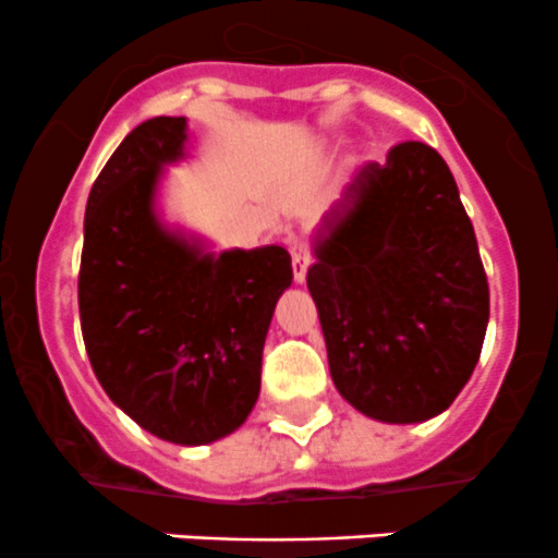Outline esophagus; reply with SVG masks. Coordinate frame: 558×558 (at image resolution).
I'll return each instance as SVG.
<instances>
[{"mask_svg":"<svg viewBox=\"0 0 558 558\" xmlns=\"http://www.w3.org/2000/svg\"><path fill=\"white\" fill-rule=\"evenodd\" d=\"M311 262H313L311 245H307L305 240H294V243H291V267H294L296 283H305L307 267H311Z\"/></svg>","mask_w":558,"mask_h":558,"instance_id":"obj_1","label":"esophagus"}]
</instances>
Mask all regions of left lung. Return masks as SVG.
Segmentation results:
<instances>
[{
  "label": "left lung",
  "mask_w": 558,
  "mask_h": 558,
  "mask_svg": "<svg viewBox=\"0 0 558 558\" xmlns=\"http://www.w3.org/2000/svg\"><path fill=\"white\" fill-rule=\"evenodd\" d=\"M307 289L342 399L386 424L451 408L481 359L488 280L448 165L426 143L369 161L326 213Z\"/></svg>",
  "instance_id": "8db88e82"
}]
</instances>
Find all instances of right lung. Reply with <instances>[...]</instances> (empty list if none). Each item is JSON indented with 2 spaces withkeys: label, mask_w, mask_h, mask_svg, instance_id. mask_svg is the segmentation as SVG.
Wrapping results in <instances>:
<instances>
[{
  "label": "right lung",
  "mask_w": 558,
  "mask_h": 558,
  "mask_svg": "<svg viewBox=\"0 0 558 558\" xmlns=\"http://www.w3.org/2000/svg\"><path fill=\"white\" fill-rule=\"evenodd\" d=\"M185 118L123 137L86 205L77 305L105 393L150 435L205 446L243 426L291 256L280 245L210 253L156 216L161 170L185 156Z\"/></svg>",
  "instance_id": "obj_1"
}]
</instances>
